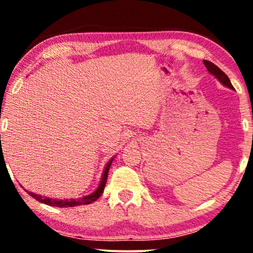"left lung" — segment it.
Returning a JSON list of instances; mask_svg holds the SVG:
<instances>
[{
	"label": "left lung",
	"instance_id": "1",
	"mask_svg": "<svg viewBox=\"0 0 253 253\" xmlns=\"http://www.w3.org/2000/svg\"><path fill=\"white\" fill-rule=\"evenodd\" d=\"M203 64H205L206 68H207L208 72H210L211 75H213V76L215 77L216 80L222 84V85L227 86L229 89H234L233 85H232L231 81H229V78L227 77V75H226L223 71L220 70L215 64L210 62V60H203Z\"/></svg>",
	"mask_w": 253,
	"mask_h": 253
}]
</instances>
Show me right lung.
I'll return each instance as SVG.
<instances>
[{"mask_svg":"<svg viewBox=\"0 0 253 253\" xmlns=\"http://www.w3.org/2000/svg\"><path fill=\"white\" fill-rule=\"evenodd\" d=\"M115 158V156L113 158H110L108 161V163L106 164V168H104L102 177H101L100 184H98L97 189L94 191V193L89 194V195L80 197V199H64V200H57V199H51V197H46L42 195H38V194L32 193V191H28V194L36 199L37 201L45 203V205L52 206V207H75V206H82V205H89V203L96 201V200L102 195L104 187H106V182H107V177H108V171L110 165L113 163V159ZM27 191V190H26Z\"/></svg>","mask_w":253,"mask_h":253,"instance_id":"right-lung-1","label":"right lung"}]
</instances>
